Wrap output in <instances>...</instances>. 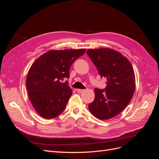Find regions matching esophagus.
<instances>
[{"instance_id":"esophagus-1","label":"esophagus","mask_w":159,"mask_h":159,"mask_svg":"<svg viewBox=\"0 0 159 159\" xmlns=\"http://www.w3.org/2000/svg\"><path fill=\"white\" fill-rule=\"evenodd\" d=\"M85 91V89H77V91H78V93H82Z\"/></svg>"}]
</instances>
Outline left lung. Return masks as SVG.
<instances>
[{"label": "left lung", "instance_id": "1", "mask_svg": "<svg viewBox=\"0 0 159 159\" xmlns=\"http://www.w3.org/2000/svg\"><path fill=\"white\" fill-rule=\"evenodd\" d=\"M86 54L105 78V89L95 88L94 101L89 109L94 116L106 120L116 116L127 107L135 88V77L130 61L121 53L109 48L89 49Z\"/></svg>", "mask_w": 159, "mask_h": 159}]
</instances>
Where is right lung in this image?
<instances>
[{"label":"right lung","instance_id":"add662e5","mask_svg":"<svg viewBox=\"0 0 159 159\" xmlns=\"http://www.w3.org/2000/svg\"><path fill=\"white\" fill-rule=\"evenodd\" d=\"M85 50H50L33 63L28 73L26 88L33 107L41 117L53 119L64 111L72 95L66 80L70 78L71 64Z\"/></svg>","mask_w":159,"mask_h":159}]
</instances>
